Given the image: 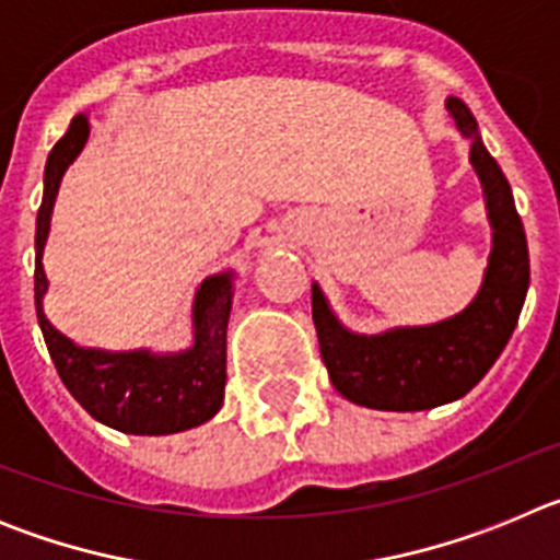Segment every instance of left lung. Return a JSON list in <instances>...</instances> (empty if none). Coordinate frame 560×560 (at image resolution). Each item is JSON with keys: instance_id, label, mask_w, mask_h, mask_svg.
I'll return each instance as SVG.
<instances>
[{"instance_id": "1", "label": "left lung", "mask_w": 560, "mask_h": 560, "mask_svg": "<svg viewBox=\"0 0 560 560\" xmlns=\"http://www.w3.org/2000/svg\"><path fill=\"white\" fill-rule=\"evenodd\" d=\"M446 108L463 137H471V165L482 182L491 219L493 246L482 289L452 319L359 336L336 319L319 285H311V314L325 368L334 387L359 407L418 412L471 393L511 339L530 285L527 237L511 185L485 151L468 106L448 97Z\"/></svg>"}]
</instances>
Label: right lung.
Segmentation results:
<instances>
[{
	"label": "right lung",
	"instance_id": "1",
	"mask_svg": "<svg viewBox=\"0 0 560 560\" xmlns=\"http://www.w3.org/2000/svg\"><path fill=\"white\" fill-rule=\"evenodd\" d=\"M89 140L86 114L69 122L44 167V199L36 221V314L47 350L63 387L89 415L126 434H173L201 427L224 404L226 319L232 308V275H212L192 300V348L156 355L151 350L106 353L78 348L44 316L47 275L42 252L49 235L61 176Z\"/></svg>",
	"mask_w": 560,
	"mask_h": 560
}]
</instances>
